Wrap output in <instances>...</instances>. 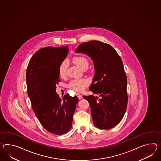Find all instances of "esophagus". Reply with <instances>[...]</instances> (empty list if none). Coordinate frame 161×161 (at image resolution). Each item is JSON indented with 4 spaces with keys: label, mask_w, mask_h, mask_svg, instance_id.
<instances>
[{
    "label": "esophagus",
    "mask_w": 161,
    "mask_h": 161,
    "mask_svg": "<svg viewBox=\"0 0 161 161\" xmlns=\"http://www.w3.org/2000/svg\"><path fill=\"white\" fill-rule=\"evenodd\" d=\"M76 95L77 96V97H78V98H79V99H80L82 98V95L80 94H79V93H77V94H76Z\"/></svg>",
    "instance_id": "34e87169"
}]
</instances>
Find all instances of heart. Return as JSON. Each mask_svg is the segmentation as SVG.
<instances>
[{
	"label": "heart",
	"instance_id": "1",
	"mask_svg": "<svg viewBox=\"0 0 161 161\" xmlns=\"http://www.w3.org/2000/svg\"><path fill=\"white\" fill-rule=\"evenodd\" d=\"M73 62L80 67L82 70L87 69L88 67L89 62L88 59L84 56H76L73 58ZM68 66V63L67 60H63L60 64L59 66V75L60 76L63 77L66 74L67 68ZM89 81L87 79H78L73 80L69 84V87L76 91H82L84 90L85 87L88 85Z\"/></svg>",
	"mask_w": 161,
	"mask_h": 161
}]
</instances>
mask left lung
I'll return each instance as SVG.
<instances>
[{
  "label": "left lung",
  "mask_w": 161,
  "mask_h": 161,
  "mask_svg": "<svg viewBox=\"0 0 161 161\" xmlns=\"http://www.w3.org/2000/svg\"><path fill=\"white\" fill-rule=\"evenodd\" d=\"M75 52L88 55L94 63L89 89L100 98L83 96L89 102L94 125L100 129H112L122 120L127 106V80L122 59L114 47L98 41L81 43Z\"/></svg>",
  "instance_id": "8db88e82"
}]
</instances>
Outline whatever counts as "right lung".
<instances>
[{
  "mask_svg": "<svg viewBox=\"0 0 161 161\" xmlns=\"http://www.w3.org/2000/svg\"><path fill=\"white\" fill-rule=\"evenodd\" d=\"M68 52V46L40 49L30 60L26 73L28 95L32 109L45 129L56 135L70 130L79 102L76 96L67 94L62 99L56 92V85L60 82L59 65Z\"/></svg>",
  "mask_w": 161,
  "mask_h": 161,
  "instance_id": "1",
  "label": "right lung"
}]
</instances>
